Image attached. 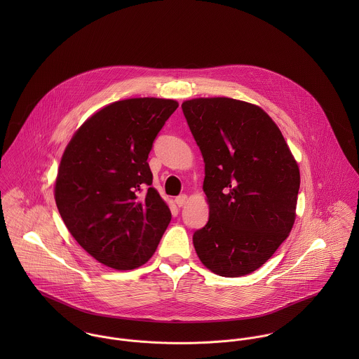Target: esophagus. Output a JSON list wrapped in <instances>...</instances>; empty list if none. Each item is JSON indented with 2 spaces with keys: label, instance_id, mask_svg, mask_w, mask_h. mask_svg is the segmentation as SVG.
<instances>
[{
  "label": "esophagus",
  "instance_id": "esophagus-1",
  "mask_svg": "<svg viewBox=\"0 0 359 359\" xmlns=\"http://www.w3.org/2000/svg\"><path fill=\"white\" fill-rule=\"evenodd\" d=\"M187 202H188V196L187 195H180V196L175 198V203H177L178 207L187 205Z\"/></svg>",
  "mask_w": 359,
  "mask_h": 359
}]
</instances>
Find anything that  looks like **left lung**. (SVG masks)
<instances>
[{"label": "left lung", "instance_id": "8db88e82", "mask_svg": "<svg viewBox=\"0 0 359 359\" xmlns=\"http://www.w3.org/2000/svg\"><path fill=\"white\" fill-rule=\"evenodd\" d=\"M182 111L205 160L208 221L194 246L211 272L252 273L289 236L300 170L280 130L256 104L196 98Z\"/></svg>", "mask_w": 359, "mask_h": 359}]
</instances>
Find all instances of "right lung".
Segmentation results:
<instances>
[{"instance_id": "add662e5", "label": "right lung", "mask_w": 359, "mask_h": 359, "mask_svg": "<svg viewBox=\"0 0 359 359\" xmlns=\"http://www.w3.org/2000/svg\"><path fill=\"white\" fill-rule=\"evenodd\" d=\"M178 102L133 98L93 114L66 147L55 181L59 214L77 243L114 269L154 256L171 221L148 156Z\"/></svg>"}]
</instances>
